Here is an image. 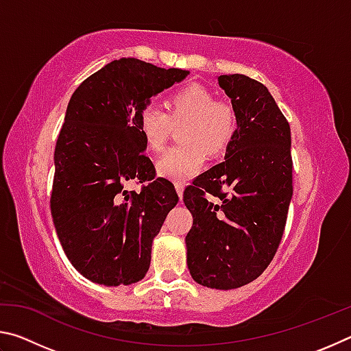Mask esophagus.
Wrapping results in <instances>:
<instances>
[{
	"mask_svg": "<svg viewBox=\"0 0 351 351\" xmlns=\"http://www.w3.org/2000/svg\"><path fill=\"white\" fill-rule=\"evenodd\" d=\"M175 189H176V193L180 199H182V193H184V186L182 184H175Z\"/></svg>",
	"mask_w": 351,
	"mask_h": 351,
	"instance_id": "1",
	"label": "esophagus"
}]
</instances>
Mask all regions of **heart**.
Here are the masks:
<instances>
[{"label":"heart","mask_w":351,"mask_h":351,"mask_svg":"<svg viewBox=\"0 0 351 351\" xmlns=\"http://www.w3.org/2000/svg\"><path fill=\"white\" fill-rule=\"evenodd\" d=\"M167 110L154 104L142 106L136 123L150 150H159L170 133L171 125L186 123L181 141L186 147L170 148L156 161V171L161 178L182 184L197 176L203 169L204 152H221L235 132V112L232 106L217 102L207 88L187 85L170 94Z\"/></svg>","instance_id":"obj_1"}]
</instances>
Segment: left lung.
Here are the masks:
<instances>
[{
    "mask_svg": "<svg viewBox=\"0 0 351 351\" xmlns=\"http://www.w3.org/2000/svg\"><path fill=\"white\" fill-rule=\"evenodd\" d=\"M237 130L224 161L184 192L193 217L186 237L187 266L197 283L235 289L255 280L274 258L293 198L291 130L263 83L219 75ZM210 193L219 205L206 199Z\"/></svg>",
    "mask_w": 351,
    "mask_h": 351,
    "instance_id": "left-lung-1",
    "label": "left lung"
}]
</instances>
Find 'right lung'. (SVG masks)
I'll return each mask as SVG.
<instances>
[{
  "label": "right lung",
  "mask_w": 351,
  "mask_h": 351,
  "mask_svg": "<svg viewBox=\"0 0 351 351\" xmlns=\"http://www.w3.org/2000/svg\"><path fill=\"white\" fill-rule=\"evenodd\" d=\"M189 74L121 58L88 77L69 100L54 153L51 213L64 254L88 280L132 285L150 268L154 237L180 198L167 180L153 181L136 116ZM133 179L152 182L128 193Z\"/></svg>",
  "instance_id": "right-lung-1"
}]
</instances>
